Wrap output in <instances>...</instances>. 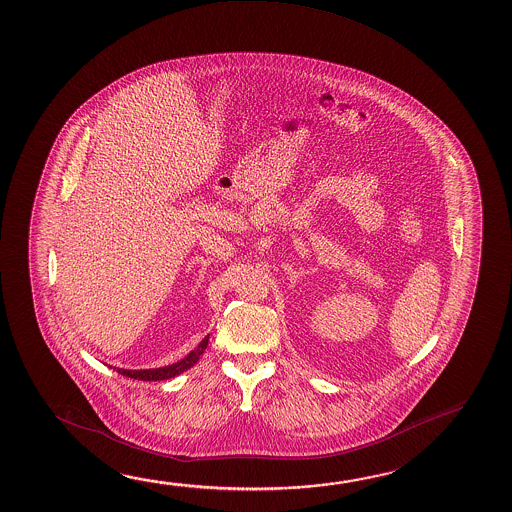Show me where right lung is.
<instances>
[{
    "label": "right lung",
    "instance_id": "obj_1",
    "mask_svg": "<svg viewBox=\"0 0 512 512\" xmlns=\"http://www.w3.org/2000/svg\"><path fill=\"white\" fill-rule=\"evenodd\" d=\"M207 342H209V335L198 344L197 349H193L188 356H184L181 362L172 363V365H166V367L145 370L117 369V367L115 369H117L118 374H122L126 378L138 379V381H163V379L175 378V376H179L184 370H188L189 367H193L198 362V358L204 354Z\"/></svg>",
    "mask_w": 512,
    "mask_h": 512
}]
</instances>
